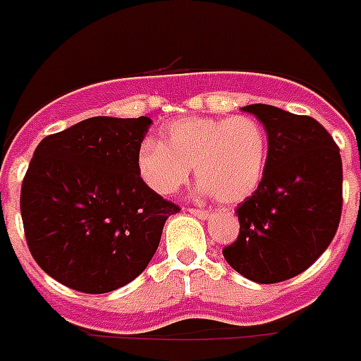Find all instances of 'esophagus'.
Segmentation results:
<instances>
[{
	"instance_id": "1",
	"label": "esophagus",
	"mask_w": 361,
	"mask_h": 361,
	"mask_svg": "<svg viewBox=\"0 0 361 361\" xmlns=\"http://www.w3.org/2000/svg\"><path fill=\"white\" fill-rule=\"evenodd\" d=\"M188 213H192V215H196L197 219H202V221H205V219H209L211 213L209 211H202V209H194V207H188Z\"/></svg>"
}]
</instances>
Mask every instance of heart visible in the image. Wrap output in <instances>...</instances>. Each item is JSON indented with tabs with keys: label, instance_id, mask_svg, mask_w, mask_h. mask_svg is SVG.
<instances>
[{
	"label": "heart",
	"instance_id": "heart-1",
	"mask_svg": "<svg viewBox=\"0 0 361 361\" xmlns=\"http://www.w3.org/2000/svg\"><path fill=\"white\" fill-rule=\"evenodd\" d=\"M268 164V137L259 119L183 118L164 127L161 140L142 142L137 171L159 196H171L190 177L200 178V194H215L222 203H238L261 184Z\"/></svg>",
	"mask_w": 361,
	"mask_h": 361
}]
</instances>
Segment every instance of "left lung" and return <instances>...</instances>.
Listing matches in <instances>:
<instances>
[{
  "label": "left lung",
  "mask_w": 361,
  "mask_h": 361,
  "mask_svg": "<svg viewBox=\"0 0 361 361\" xmlns=\"http://www.w3.org/2000/svg\"><path fill=\"white\" fill-rule=\"evenodd\" d=\"M268 135L259 188L238 207L240 234L222 255L257 283H278L312 267L335 238L343 209L338 146L310 116L249 104Z\"/></svg>",
  "instance_id": "left-lung-1"
}]
</instances>
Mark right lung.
Listing matches in <instances>:
<instances>
[{"instance_id":"1","label":"right lung","mask_w":361,"mask_h":361,"mask_svg":"<svg viewBox=\"0 0 361 361\" xmlns=\"http://www.w3.org/2000/svg\"><path fill=\"white\" fill-rule=\"evenodd\" d=\"M152 119H83L37 145L20 190L26 243L43 272L81 293L139 276L178 205L150 190L137 152Z\"/></svg>"}]
</instances>
